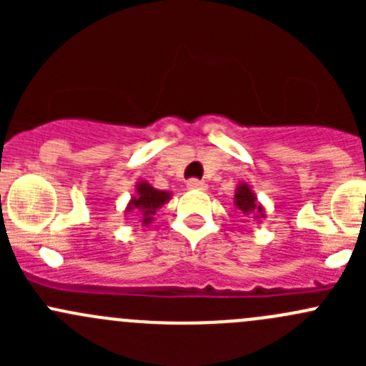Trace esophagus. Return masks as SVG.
I'll list each match as a JSON object with an SVG mask.
<instances>
[{
  "label": "esophagus",
  "mask_w": 366,
  "mask_h": 366,
  "mask_svg": "<svg viewBox=\"0 0 366 366\" xmlns=\"http://www.w3.org/2000/svg\"><path fill=\"white\" fill-rule=\"evenodd\" d=\"M187 187H189V189H205L207 184L204 182V180L191 179V180H187Z\"/></svg>",
  "instance_id": "esophagus-1"
}]
</instances>
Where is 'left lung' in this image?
Segmentation results:
<instances>
[{"label":"left lung","mask_w":366,"mask_h":366,"mask_svg":"<svg viewBox=\"0 0 366 366\" xmlns=\"http://www.w3.org/2000/svg\"><path fill=\"white\" fill-rule=\"evenodd\" d=\"M234 204L246 216H252L253 219L265 217V209L260 202L257 200V194L253 193L252 186L248 182H239L235 187Z\"/></svg>","instance_id":"obj_1"}]
</instances>
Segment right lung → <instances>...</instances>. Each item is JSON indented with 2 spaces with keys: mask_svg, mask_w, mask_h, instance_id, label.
<instances>
[{
  "mask_svg": "<svg viewBox=\"0 0 366 366\" xmlns=\"http://www.w3.org/2000/svg\"><path fill=\"white\" fill-rule=\"evenodd\" d=\"M169 200H172V193L156 189L147 180H139V182H136L134 194H132L127 207H125V212H136L138 216H142V224L147 227L154 221L156 210L161 209Z\"/></svg>",
  "mask_w": 366,
  "mask_h": 366,
  "instance_id": "obj_1",
  "label": "right lung"
}]
</instances>
